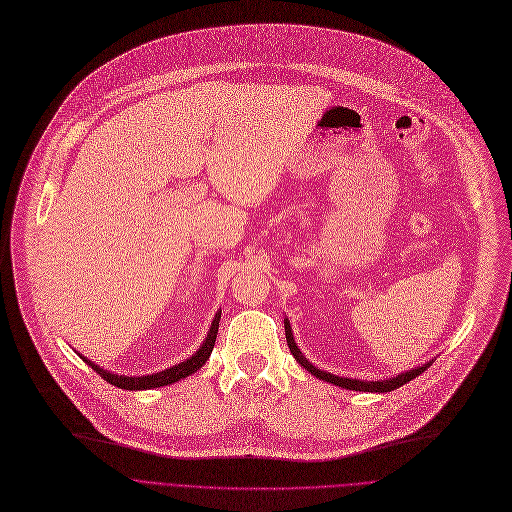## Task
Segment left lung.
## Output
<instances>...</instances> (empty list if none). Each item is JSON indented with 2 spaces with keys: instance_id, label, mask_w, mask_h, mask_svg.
<instances>
[{
  "instance_id": "obj_1",
  "label": "left lung",
  "mask_w": 512,
  "mask_h": 512,
  "mask_svg": "<svg viewBox=\"0 0 512 512\" xmlns=\"http://www.w3.org/2000/svg\"><path fill=\"white\" fill-rule=\"evenodd\" d=\"M284 327H286V341H288V347H290L292 355L296 357V361H298L306 371H310V374H312L314 378H318V380H322V382H327V384H333V386H339V388H345V390H355V392H378V394L392 392V390H396V388L408 384V382L414 380L416 376H421L423 371L433 363V359H431V361H427V363H423V365L412 367V369H408V371H402V374H398L396 378H386V380H378V382H374V380L341 378V376L329 374V371H324V369L312 365V363L306 359V355L298 349V343H296V339H294V331H292V327H290V320H288V318H284Z\"/></svg>"
}]
</instances>
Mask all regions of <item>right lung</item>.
<instances>
[{"label": "right lung", "mask_w": 512, "mask_h": 512, "mask_svg": "<svg viewBox=\"0 0 512 512\" xmlns=\"http://www.w3.org/2000/svg\"><path fill=\"white\" fill-rule=\"evenodd\" d=\"M220 312L218 310L212 318V324L208 329V335L204 339V343L200 345L198 351H194L188 359H183L167 369H161L157 371V374H147V376H120V374H114V371H108L104 367H100L98 363H94L91 359L79 355L91 369L96 371V374H100L108 384L116 386V388H122V390H151V388H161V386H169V384H175L183 378H188L192 374H196V371L208 361L212 349H214V343H216V335H218V322H220Z\"/></svg>", "instance_id": "obj_1"}]
</instances>
